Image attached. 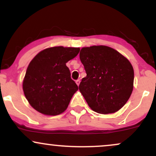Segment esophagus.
<instances>
[{
  "label": "esophagus",
  "instance_id": "obj_1",
  "mask_svg": "<svg viewBox=\"0 0 156 156\" xmlns=\"http://www.w3.org/2000/svg\"><path fill=\"white\" fill-rule=\"evenodd\" d=\"M76 84L78 86H79V84H80V80L78 79V80H76Z\"/></svg>",
  "mask_w": 156,
  "mask_h": 156
}]
</instances>
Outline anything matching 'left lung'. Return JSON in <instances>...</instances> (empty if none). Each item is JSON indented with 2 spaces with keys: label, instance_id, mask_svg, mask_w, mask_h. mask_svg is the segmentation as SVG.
I'll return each instance as SVG.
<instances>
[{
  "label": "left lung",
  "instance_id": "1",
  "mask_svg": "<svg viewBox=\"0 0 156 156\" xmlns=\"http://www.w3.org/2000/svg\"><path fill=\"white\" fill-rule=\"evenodd\" d=\"M80 59L87 76L79 90L89 106L103 114L122 108L133 89V68L128 58L108 46L94 45L81 48Z\"/></svg>",
  "mask_w": 156,
  "mask_h": 156
}]
</instances>
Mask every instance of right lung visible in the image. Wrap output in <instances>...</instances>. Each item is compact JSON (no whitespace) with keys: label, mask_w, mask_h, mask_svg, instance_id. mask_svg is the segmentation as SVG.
Instances as JSON below:
<instances>
[{"label":"right lung","mask_w":156,"mask_h":156,"mask_svg":"<svg viewBox=\"0 0 156 156\" xmlns=\"http://www.w3.org/2000/svg\"><path fill=\"white\" fill-rule=\"evenodd\" d=\"M79 51V48H49L39 52L31 60L23 80V89L35 110L44 115L55 116L67 108L78 87L71 79L66 63Z\"/></svg>","instance_id":"right-lung-1"}]
</instances>
